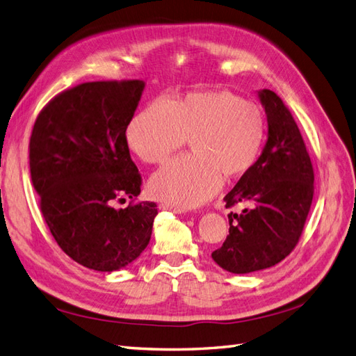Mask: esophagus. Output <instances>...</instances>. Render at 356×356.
<instances>
[{
  "label": "esophagus",
  "mask_w": 356,
  "mask_h": 356,
  "mask_svg": "<svg viewBox=\"0 0 356 356\" xmlns=\"http://www.w3.org/2000/svg\"><path fill=\"white\" fill-rule=\"evenodd\" d=\"M159 209H161V211H171V212H175V213H181V212H184V211H181V209L172 207V206H170V204H167V203H161V204H159Z\"/></svg>",
  "instance_id": "1"
}]
</instances>
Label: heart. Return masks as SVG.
Segmentation results:
<instances>
[{
    "instance_id": "1",
    "label": "heart",
    "mask_w": 356,
    "mask_h": 356,
    "mask_svg": "<svg viewBox=\"0 0 356 356\" xmlns=\"http://www.w3.org/2000/svg\"><path fill=\"white\" fill-rule=\"evenodd\" d=\"M263 109L229 90L189 91L154 100L126 127L129 149L149 163H163L189 138L193 153L154 172L150 194L177 209L211 200L225 179H238L256 165L266 143Z\"/></svg>"
}]
</instances>
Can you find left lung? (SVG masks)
<instances>
[{"label": "left lung", "mask_w": 356, "mask_h": 356, "mask_svg": "<svg viewBox=\"0 0 356 356\" xmlns=\"http://www.w3.org/2000/svg\"><path fill=\"white\" fill-rule=\"evenodd\" d=\"M268 118V140L254 168L224 197L225 207L250 209L229 215V236L212 259L232 273L270 268L293 251L314 194V172L299 127L281 97L257 91Z\"/></svg>", "instance_id": "8db88e82"}]
</instances>
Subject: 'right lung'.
Instances as JSON below:
<instances>
[{
	"label": "right lung",
	"mask_w": 356,
	"mask_h": 356,
	"mask_svg": "<svg viewBox=\"0 0 356 356\" xmlns=\"http://www.w3.org/2000/svg\"><path fill=\"white\" fill-rule=\"evenodd\" d=\"M145 83L96 81L63 91L42 109L30 138V171L54 239L79 265L114 272L145 250L156 204L115 209L141 193L126 127Z\"/></svg>",
	"instance_id": "1"
}]
</instances>
